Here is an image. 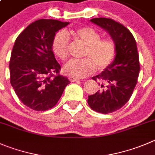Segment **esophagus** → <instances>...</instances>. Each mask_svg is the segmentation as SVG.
I'll list each match as a JSON object with an SVG mask.
<instances>
[{
	"instance_id": "esophagus-1",
	"label": "esophagus",
	"mask_w": 155,
	"mask_h": 155,
	"mask_svg": "<svg viewBox=\"0 0 155 155\" xmlns=\"http://www.w3.org/2000/svg\"><path fill=\"white\" fill-rule=\"evenodd\" d=\"M69 80L70 82H76V81H79V79H76V78H73L72 76H69Z\"/></svg>"
}]
</instances>
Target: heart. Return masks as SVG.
Masks as SVG:
<instances>
[{"mask_svg":"<svg viewBox=\"0 0 155 155\" xmlns=\"http://www.w3.org/2000/svg\"><path fill=\"white\" fill-rule=\"evenodd\" d=\"M68 35L86 46L82 55L87 58L69 60L63 67L66 75L76 79L86 77L94 73L96 67L98 69H105L114 60L116 51L114 42L111 39L101 40V35L96 30L84 27L56 34L52 42V50L61 60H66L69 54Z\"/></svg>","mask_w":155,"mask_h":155,"instance_id":"heart-1","label":"heart"}]
</instances>
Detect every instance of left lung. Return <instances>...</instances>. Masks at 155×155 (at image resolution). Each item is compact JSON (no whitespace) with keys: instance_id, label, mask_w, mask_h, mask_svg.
I'll return each instance as SVG.
<instances>
[{"instance_id":"1","label":"left lung","mask_w":155,"mask_h":155,"mask_svg":"<svg viewBox=\"0 0 155 155\" xmlns=\"http://www.w3.org/2000/svg\"><path fill=\"white\" fill-rule=\"evenodd\" d=\"M109 34L115 45L113 61L102 73L92 78L101 88L89 95L88 104L92 110L108 114L125 105L132 95L140 70L136 42L131 32L122 24L110 18L90 20Z\"/></svg>"}]
</instances>
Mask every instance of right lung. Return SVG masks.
<instances>
[{
	"instance_id": "add662e5",
	"label": "right lung",
	"mask_w": 155,
	"mask_h": 155,
	"mask_svg": "<svg viewBox=\"0 0 155 155\" xmlns=\"http://www.w3.org/2000/svg\"><path fill=\"white\" fill-rule=\"evenodd\" d=\"M69 22L40 19L17 37L10 60L11 84L20 100L36 111H46L58 102L69 80L59 73L60 65L52 50L56 33Z\"/></svg>"
}]
</instances>
